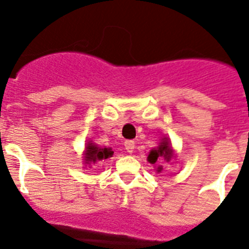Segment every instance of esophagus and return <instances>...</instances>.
I'll return each mask as SVG.
<instances>
[{"mask_svg":"<svg viewBox=\"0 0 249 249\" xmlns=\"http://www.w3.org/2000/svg\"><path fill=\"white\" fill-rule=\"evenodd\" d=\"M124 148L128 153H132V152L135 151V142L133 141H126L124 142Z\"/></svg>","mask_w":249,"mask_h":249,"instance_id":"1","label":"esophagus"}]
</instances>
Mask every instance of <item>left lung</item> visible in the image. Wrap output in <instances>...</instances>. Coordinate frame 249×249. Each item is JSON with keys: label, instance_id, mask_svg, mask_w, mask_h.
Instances as JSON below:
<instances>
[{"label": "left lung", "instance_id": "left-lung-1", "mask_svg": "<svg viewBox=\"0 0 249 249\" xmlns=\"http://www.w3.org/2000/svg\"><path fill=\"white\" fill-rule=\"evenodd\" d=\"M160 158H163L166 162H169V160L173 158V149H172V147H171V144H169V141L167 137L162 138V140H160V146H158L157 148L152 149V151L149 152V155H148V157H147V160H148L149 163L155 164V163H157ZM162 169H163L162 168V166H160L157 169H156V171H157V172H160Z\"/></svg>", "mask_w": 249, "mask_h": 249}]
</instances>
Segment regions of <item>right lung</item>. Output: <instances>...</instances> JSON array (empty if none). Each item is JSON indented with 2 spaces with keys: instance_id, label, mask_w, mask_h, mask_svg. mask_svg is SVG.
Segmentation results:
<instances>
[{
  "instance_id": "1",
  "label": "right lung",
  "mask_w": 249,
  "mask_h": 249,
  "mask_svg": "<svg viewBox=\"0 0 249 249\" xmlns=\"http://www.w3.org/2000/svg\"><path fill=\"white\" fill-rule=\"evenodd\" d=\"M113 156V151L112 148H107V147H100L97 144H94L92 141H89L87 146H86L85 151V164L96 163L98 160H107V158Z\"/></svg>"
}]
</instances>
